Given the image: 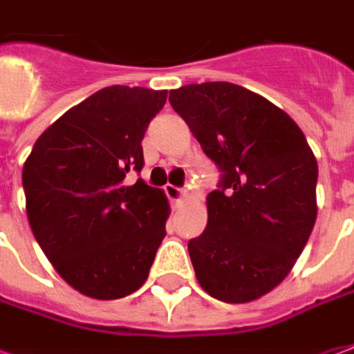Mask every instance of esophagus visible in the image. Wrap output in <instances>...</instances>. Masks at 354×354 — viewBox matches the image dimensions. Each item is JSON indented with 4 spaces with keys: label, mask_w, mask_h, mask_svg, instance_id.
I'll return each instance as SVG.
<instances>
[{
    "label": "esophagus",
    "mask_w": 354,
    "mask_h": 354,
    "mask_svg": "<svg viewBox=\"0 0 354 354\" xmlns=\"http://www.w3.org/2000/svg\"><path fill=\"white\" fill-rule=\"evenodd\" d=\"M165 194H167V198L169 201H173V203H181L183 196H185V193H183L181 187H175V185H165Z\"/></svg>",
    "instance_id": "34e87169"
}]
</instances>
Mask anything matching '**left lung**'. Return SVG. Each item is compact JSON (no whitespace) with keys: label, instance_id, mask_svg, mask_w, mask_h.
Here are the masks:
<instances>
[{"label":"left lung","instance_id":"left-lung-1","mask_svg":"<svg viewBox=\"0 0 354 354\" xmlns=\"http://www.w3.org/2000/svg\"><path fill=\"white\" fill-rule=\"evenodd\" d=\"M169 103L220 169L206 196L208 224L189 241L198 284L216 300L243 304L284 281L317 216V161L304 132L241 85H183Z\"/></svg>","mask_w":354,"mask_h":354}]
</instances>
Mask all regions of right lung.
Segmentation results:
<instances>
[{
	"mask_svg": "<svg viewBox=\"0 0 354 354\" xmlns=\"http://www.w3.org/2000/svg\"><path fill=\"white\" fill-rule=\"evenodd\" d=\"M167 91L113 85L48 127L23 165L30 230L60 277L85 296L115 300L146 282L165 238L169 203L138 179L142 140Z\"/></svg>",
	"mask_w": 354,
	"mask_h": 354,
	"instance_id": "right-lung-1",
	"label": "right lung"
}]
</instances>
